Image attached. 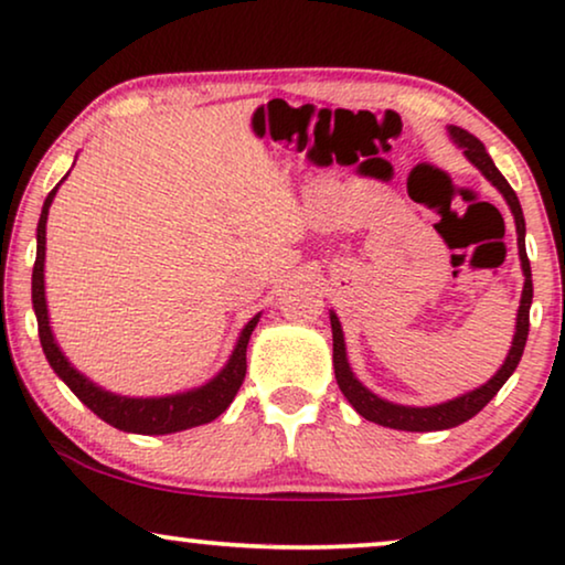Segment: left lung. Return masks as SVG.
I'll use <instances>...</instances> for the list:
<instances>
[{"label":"left lung","instance_id":"left-lung-1","mask_svg":"<svg viewBox=\"0 0 565 565\" xmlns=\"http://www.w3.org/2000/svg\"><path fill=\"white\" fill-rule=\"evenodd\" d=\"M450 138L460 146L462 153L473 161V164L481 169L486 180H489L493 188H497L504 200L512 207L514 223H516V246H520V259H522V273H524V288H522V300H520V313H516V331L512 350H509L504 365L499 367V373L491 377L489 383L481 385V388L466 393V396H458L447 404L437 406H401L391 404V401L377 398L375 393H370L365 385H362L354 373L350 370V362H347V347H344V334L342 323H339L337 313L331 311V337H334V375L339 383V391L344 393V398L354 406V412L365 416L367 422L381 424V427L391 429H404V431H437V429H450L458 427V424L468 422L470 416H476L481 408L489 404V401L497 396L501 385L509 381V375L514 373L516 365H520L524 344H527V331H530V303H532V269L527 259V249H524V215L522 205L516 200V192L509 188L504 174L499 172L497 164H493L489 153H486V146L478 141L473 134L462 130L458 126H450Z\"/></svg>","mask_w":565,"mask_h":565}]
</instances>
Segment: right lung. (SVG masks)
I'll list each match as a JSON object with an SVG mask.
<instances>
[{
  "label": "right lung",
  "instance_id": "right-lung-1",
  "mask_svg": "<svg viewBox=\"0 0 565 565\" xmlns=\"http://www.w3.org/2000/svg\"><path fill=\"white\" fill-rule=\"evenodd\" d=\"M66 180V177H64ZM61 180V182H64ZM58 184L45 198L41 221H38V252L33 265V308L38 319V337H41L45 360L53 367L61 381H64L76 398L82 401L89 412H95L99 419L110 424L115 429L134 431V435H172V431H182L190 427H200V424L213 422L231 406V401L242 388L246 375V344L254 327H257L259 313L242 329V337L231 352L226 367L221 370L213 381H207L200 388L174 393V396L161 398H128L115 396L110 391H103L89 377H84L72 362L64 358L58 350L56 339H53L51 321H49V306H45V282H43V262H45V221H49V207L56 198Z\"/></svg>",
  "mask_w": 565,
  "mask_h": 565
}]
</instances>
